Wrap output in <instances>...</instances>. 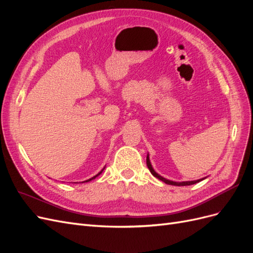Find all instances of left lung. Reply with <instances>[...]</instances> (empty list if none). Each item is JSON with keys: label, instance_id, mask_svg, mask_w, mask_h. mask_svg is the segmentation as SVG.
Segmentation results:
<instances>
[{"label": "left lung", "instance_id": "obj_1", "mask_svg": "<svg viewBox=\"0 0 253 253\" xmlns=\"http://www.w3.org/2000/svg\"><path fill=\"white\" fill-rule=\"evenodd\" d=\"M147 166H148V168H149L150 172H151L153 175H154L155 177H157L158 179H160L162 181H164V182L168 183V185H173V186H190V185H194V183H196V182H200L201 180L205 179V178H202V179H197V180H192V181H182V182H176V181H172V180H169V179H166V178H164V177H163V176H160L159 174H157V173L154 171V169H153V168H152V165H151V163H150L149 154H148V156H147Z\"/></svg>", "mask_w": 253, "mask_h": 253}]
</instances>
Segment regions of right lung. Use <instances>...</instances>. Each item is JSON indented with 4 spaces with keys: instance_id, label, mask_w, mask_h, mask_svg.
Returning <instances> with one entry per match:
<instances>
[{
    "instance_id": "add662e5",
    "label": "right lung",
    "mask_w": 253,
    "mask_h": 253,
    "mask_svg": "<svg viewBox=\"0 0 253 253\" xmlns=\"http://www.w3.org/2000/svg\"><path fill=\"white\" fill-rule=\"evenodd\" d=\"M103 170H104V168H103ZM103 170H102V171H103ZM102 171H101V172H102ZM101 172H100V173H98V174H97L96 176H94V177H91V178H89V179H87V180H85V181L87 182V181H89V180H91V179H94V178H96L98 175H100V174H101ZM85 181H83V182H85Z\"/></svg>"
}]
</instances>
